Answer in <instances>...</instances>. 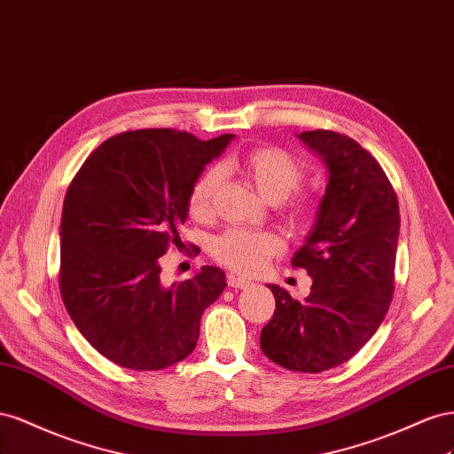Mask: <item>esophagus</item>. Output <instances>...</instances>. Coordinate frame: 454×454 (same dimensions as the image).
I'll list each match as a JSON object with an SVG mask.
<instances>
[{
	"label": "esophagus",
	"mask_w": 454,
	"mask_h": 454,
	"mask_svg": "<svg viewBox=\"0 0 454 454\" xmlns=\"http://www.w3.org/2000/svg\"><path fill=\"white\" fill-rule=\"evenodd\" d=\"M228 285L231 289H245L249 285V281H245V279H241V278H236V276H230L228 278Z\"/></svg>",
	"instance_id": "esophagus-1"
}]
</instances>
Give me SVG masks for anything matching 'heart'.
<instances>
[{
  "label": "heart",
  "instance_id": "b5f03b06",
  "mask_svg": "<svg viewBox=\"0 0 454 454\" xmlns=\"http://www.w3.org/2000/svg\"><path fill=\"white\" fill-rule=\"evenodd\" d=\"M224 169L226 167L220 171ZM236 169L249 180L262 198L271 203H283V213L291 223H302L312 216L314 205L301 193H294L304 180V167L289 152L276 146L253 148L236 160ZM218 186V169H207L196 178L188 193V215L193 220L203 223L213 216ZM281 249L283 243L274 231L247 228H230L211 243L215 261L238 274H254L264 268L270 258L279 254Z\"/></svg>",
  "mask_w": 454,
  "mask_h": 454
}]
</instances>
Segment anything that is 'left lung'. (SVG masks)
Segmentation results:
<instances>
[{
	"mask_svg": "<svg viewBox=\"0 0 454 454\" xmlns=\"http://www.w3.org/2000/svg\"><path fill=\"white\" fill-rule=\"evenodd\" d=\"M299 137L329 169L316 224L291 261L314 283L304 301L268 285L276 312L261 348L285 369L321 372L356 356L390 308L399 205L380 163L354 138L327 129Z\"/></svg>",
	"mask_w": 454,
	"mask_h": 454,
	"instance_id": "1",
	"label": "left lung"
}]
</instances>
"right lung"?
Instances as JSON below:
<instances>
[{
    "label": "right lung",
    "instance_id": "right-lung-1",
    "mask_svg": "<svg viewBox=\"0 0 454 454\" xmlns=\"http://www.w3.org/2000/svg\"><path fill=\"white\" fill-rule=\"evenodd\" d=\"M231 138L125 131L102 142L72 178L60 218V296L77 331L120 367L158 371L188 357L201 314L226 287L215 266L165 287L160 258L184 245L178 226L190 188Z\"/></svg>",
    "mask_w": 454,
    "mask_h": 454
}]
</instances>
